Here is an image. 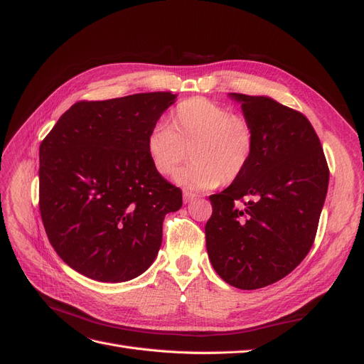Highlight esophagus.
I'll return each mask as SVG.
<instances>
[{"mask_svg":"<svg viewBox=\"0 0 364 364\" xmlns=\"http://www.w3.org/2000/svg\"><path fill=\"white\" fill-rule=\"evenodd\" d=\"M194 199H196V194H193V193H190V191H183V203H185V205L193 202Z\"/></svg>","mask_w":364,"mask_h":364,"instance_id":"34e87169","label":"esophagus"}]
</instances>
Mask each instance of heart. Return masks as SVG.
<instances>
[{"label":"heart","mask_w":364,"mask_h":364,"mask_svg":"<svg viewBox=\"0 0 364 364\" xmlns=\"http://www.w3.org/2000/svg\"><path fill=\"white\" fill-rule=\"evenodd\" d=\"M170 129L153 127L146 138L151 167L162 178H173L190 156L191 165L178 182L190 190H211L245 174L257 147L250 121L229 107L193 97L176 106L168 117Z\"/></svg>","instance_id":"1"}]
</instances>
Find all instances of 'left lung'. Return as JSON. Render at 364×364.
Segmentation results:
<instances>
[{
    "label": "left lung",
    "instance_id": "obj_1",
    "mask_svg": "<svg viewBox=\"0 0 364 364\" xmlns=\"http://www.w3.org/2000/svg\"><path fill=\"white\" fill-rule=\"evenodd\" d=\"M257 135L245 174L209 197L208 257L232 287H266L299 266L316 237L329 170L316 132L301 112L267 95L230 92Z\"/></svg>",
    "mask_w": 364,
    "mask_h": 364
}]
</instances>
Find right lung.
Listing matches in <instances>:
<instances>
[{
  "label": "right lung",
  "instance_id": "add662e5",
  "mask_svg": "<svg viewBox=\"0 0 364 364\" xmlns=\"http://www.w3.org/2000/svg\"><path fill=\"white\" fill-rule=\"evenodd\" d=\"M171 92L73 105L39 147V209L58 255L100 282L144 273L162 243L165 214L182 193L159 176L146 138Z\"/></svg>",
  "mask_w": 364,
  "mask_h": 364
}]
</instances>
